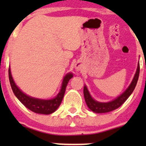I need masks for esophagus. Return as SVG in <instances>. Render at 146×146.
I'll return each instance as SVG.
<instances>
[{"mask_svg":"<svg viewBox=\"0 0 146 146\" xmlns=\"http://www.w3.org/2000/svg\"><path fill=\"white\" fill-rule=\"evenodd\" d=\"M75 67H76V70H77V71H80V70H81V69H82L81 65H80V64H78V63L76 64V66H75Z\"/></svg>","mask_w":146,"mask_h":146,"instance_id":"esophagus-1","label":"esophagus"}]
</instances>
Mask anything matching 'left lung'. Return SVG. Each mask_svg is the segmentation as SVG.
Wrapping results in <instances>:
<instances>
[{
    "instance_id": "1",
    "label": "left lung",
    "mask_w": 146,
    "mask_h": 146,
    "mask_svg": "<svg viewBox=\"0 0 146 146\" xmlns=\"http://www.w3.org/2000/svg\"><path fill=\"white\" fill-rule=\"evenodd\" d=\"M139 73L140 65L139 61H138V66H137V69L136 73L134 75V77H133V80H132L130 85H129L127 89L121 95L117 97V98H115L113 100L108 102H98L95 100V99H93L90 94L87 86L85 85L83 88V94L85 102H86L88 108L91 111H93V112L98 113V114L110 112V111H111L113 110H116V109L119 108L121 105H122L125 102V101L129 98V97L131 95L133 91L134 90L137 84V81L138 80Z\"/></svg>"
}]
</instances>
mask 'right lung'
Segmentation results:
<instances>
[{"label":"right lung","mask_w":146,"mask_h":146,"mask_svg":"<svg viewBox=\"0 0 146 146\" xmlns=\"http://www.w3.org/2000/svg\"><path fill=\"white\" fill-rule=\"evenodd\" d=\"M8 74H9L10 85H11L13 93L15 94L16 98L29 110H31L33 112L36 113V114H52L58 108L63 100V98H64L66 86H67L69 80L73 77V75L72 73H67L63 79L61 90H60L59 92L57 94L56 96L50 100H43L32 98L29 95H27V94L24 93L17 86L14 80H13L10 68H9V70H8Z\"/></svg>","instance_id":"obj_1"}]
</instances>
